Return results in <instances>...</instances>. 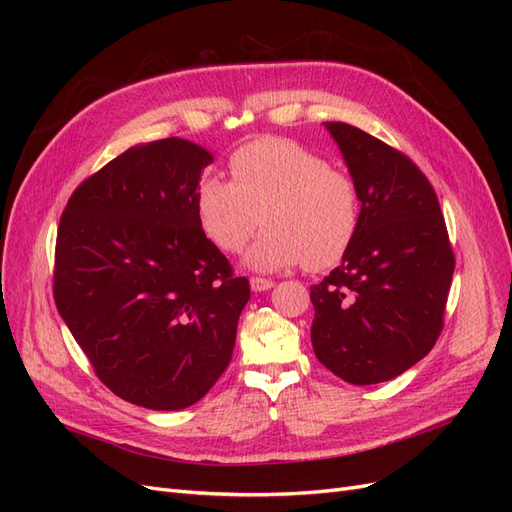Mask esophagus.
<instances>
[{"label": "esophagus", "mask_w": 512, "mask_h": 512, "mask_svg": "<svg viewBox=\"0 0 512 512\" xmlns=\"http://www.w3.org/2000/svg\"><path fill=\"white\" fill-rule=\"evenodd\" d=\"M250 286H252L254 292H265V290H271L275 286V282L273 280H265V277H252Z\"/></svg>", "instance_id": "obj_1"}]
</instances>
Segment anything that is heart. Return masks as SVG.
Masks as SVG:
<instances>
[{
    "mask_svg": "<svg viewBox=\"0 0 512 512\" xmlns=\"http://www.w3.org/2000/svg\"><path fill=\"white\" fill-rule=\"evenodd\" d=\"M232 181L207 175L196 192V218L207 239L237 254L267 226L245 265L280 271L294 265L322 271L337 265L361 228L356 181L290 138L262 136L232 151Z\"/></svg>",
    "mask_w": 512,
    "mask_h": 512,
    "instance_id": "obj_1",
    "label": "heart"
}]
</instances>
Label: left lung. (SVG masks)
<instances>
[{"mask_svg": "<svg viewBox=\"0 0 512 512\" xmlns=\"http://www.w3.org/2000/svg\"><path fill=\"white\" fill-rule=\"evenodd\" d=\"M324 126L359 185L361 228L312 286V346L335 376L378 384L438 342L455 256L438 196L408 156L348 123Z\"/></svg>", "mask_w": 512, "mask_h": 512, "instance_id": "left-lung-1", "label": "left lung"}]
</instances>
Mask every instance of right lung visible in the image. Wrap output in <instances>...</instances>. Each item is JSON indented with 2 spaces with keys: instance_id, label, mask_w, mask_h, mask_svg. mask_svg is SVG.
Listing matches in <instances>:
<instances>
[{
  "instance_id": "right-lung-1",
  "label": "right lung",
  "mask_w": 512,
  "mask_h": 512,
  "mask_svg": "<svg viewBox=\"0 0 512 512\" xmlns=\"http://www.w3.org/2000/svg\"><path fill=\"white\" fill-rule=\"evenodd\" d=\"M211 162L177 136L130 147L74 190L59 220L57 312L108 389L149 410L209 393L250 301V282L196 218Z\"/></svg>"
}]
</instances>
